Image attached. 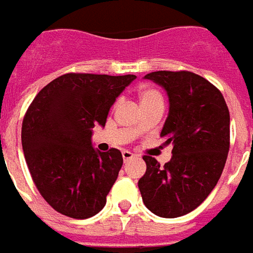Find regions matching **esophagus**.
<instances>
[{"mask_svg": "<svg viewBox=\"0 0 253 253\" xmlns=\"http://www.w3.org/2000/svg\"><path fill=\"white\" fill-rule=\"evenodd\" d=\"M122 157H123L125 161H127V160L132 159V157H134V154H132L131 152H128V150H123V152H122Z\"/></svg>", "mask_w": 253, "mask_h": 253, "instance_id": "obj_1", "label": "esophagus"}]
</instances>
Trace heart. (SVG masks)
Instances as JSON below:
<instances>
[{
    "label": "heart",
    "instance_id": "1",
    "mask_svg": "<svg viewBox=\"0 0 253 253\" xmlns=\"http://www.w3.org/2000/svg\"><path fill=\"white\" fill-rule=\"evenodd\" d=\"M139 97H141V103L145 104V103H150V101H156V100H163V96L160 93L159 90L152 88H146L141 90L139 93Z\"/></svg>",
    "mask_w": 253,
    "mask_h": 253
}]
</instances>
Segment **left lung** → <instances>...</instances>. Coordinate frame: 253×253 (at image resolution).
I'll return each instance as SVG.
<instances>
[{
  "instance_id": "obj_1",
  "label": "left lung",
  "mask_w": 253,
  "mask_h": 253,
  "mask_svg": "<svg viewBox=\"0 0 253 253\" xmlns=\"http://www.w3.org/2000/svg\"><path fill=\"white\" fill-rule=\"evenodd\" d=\"M145 78L164 86L169 114L161 131L173 145L164 167L143 156L146 172L138 181L149 210L164 218L195 210L217 186L230 146V116L217 86L195 73L160 70Z\"/></svg>"
}]
</instances>
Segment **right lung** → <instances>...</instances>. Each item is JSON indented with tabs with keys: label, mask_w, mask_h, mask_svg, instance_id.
<instances>
[{
	"label": "right lung",
	"mask_w": 253,
	"mask_h": 253,
	"mask_svg": "<svg viewBox=\"0 0 253 253\" xmlns=\"http://www.w3.org/2000/svg\"><path fill=\"white\" fill-rule=\"evenodd\" d=\"M135 78L66 73L32 100L21 126L25 163L38 191L58 212L85 219L104 207L123 157L114 148L94 150L92 128L105 126L111 105Z\"/></svg>",
	"instance_id": "add662e5"
}]
</instances>
